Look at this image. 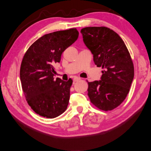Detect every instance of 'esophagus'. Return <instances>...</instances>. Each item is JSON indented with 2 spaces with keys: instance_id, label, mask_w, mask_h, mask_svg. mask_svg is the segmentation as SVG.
<instances>
[{
  "instance_id": "1",
  "label": "esophagus",
  "mask_w": 151,
  "mask_h": 151,
  "mask_svg": "<svg viewBox=\"0 0 151 151\" xmlns=\"http://www.w3.org/2000/svg\"><path fill=\"white\" fill-rule=\"evenodd\" d=\"M81 80V78H78V77H75L73 78V81L74 82H76V81H79V80Z\"/></svg>"
}]
</instances>
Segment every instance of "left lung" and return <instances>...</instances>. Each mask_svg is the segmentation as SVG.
Wrapping results in <instances>:
<instances>
[{
	"label": "left lung",
	"mask_w": 151,
	"mask_h": 151,
	"mask_svg": "<svg viewBox=\"0 0 151 151\" xmlns=\"http://www.w3.org/2000/svg\"><path fill=\"white\" fill-rule=\"evenodd\" d=\"M80 32L94 63L105 70L100 80L88 82V95L99 109L112 110L125 100L134 78L130 53L122 38L108 27H88Z\"/></svg>",
	"instance_id": "left-lung-1"
}]
</instances>
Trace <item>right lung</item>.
Wrapping results in <instances>:
<instances>
[{"label": "right lung", "instance_id": "1", "mask_svg": "<svg viewBox=\"0 0 151 151\" xmlns=\"http://www.w3.org/2000/svg\"><path fill=\"white\" fill-rule=\"evenodd\" d=\"M78 34L73 28L44 35L24 54L20 70L22 88L29 105L41 116L58 117L67 109L73 81L54 78V65Z\"/></svg>", "mask_w": 151, "mask_h": 151}]
</instances>
